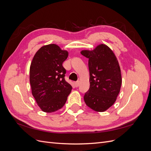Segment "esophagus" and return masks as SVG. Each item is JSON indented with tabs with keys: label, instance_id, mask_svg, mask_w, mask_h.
I'll use <instances>...</instances> for the list:
<instances>
[{
	"label": "esophagus",
	"instance_id": "esophagus-1",
	"mask_svg": "<svg viewBox=\"0 0 151 151\" xmlns=\"http://www.w3.org/2000/svg\"><path fill=\"white\" fill-rule=\"evenodd\" d=\"M74 85L75 87H76V88H77V87H79V86L80 85V82H79V81L74 82Z\"/></svg>",
	"mask_w": 151,
	"mask_h": 151
}]
</instances>
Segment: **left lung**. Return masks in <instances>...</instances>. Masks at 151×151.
<instances>
[{
	"mask_svg": "<svg viewBox=\"0 0 151 151\" xmlns=\"http://www.w3.org/2000/svg\"><path fill=\"white\" fill-rule=\"evenodd\" d=\"M81 53L89 59L90 86L84 101L93 110L104 111L115 102L120 91L122 75L116 57L103 44L93 51L83 50Z\"/></svg>",
	"mask_w": 151,
	"mask_h": 151,
	"instance_id": "8db88e82",
	"label": "left lung"
}]
</instances>
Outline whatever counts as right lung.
<instances>
[{"instance_id":"add662e5","label":"right lung","mask_w":151,"mask_h":151,"mask_svg":"<svg viewBox=\"0 0 151 151\" xmlns=\"http://www.w3.org/2000/svg\"><path fill=\"white\" fill-rule=\"evenodd\" d=\"M68 52L58 45L42 47L31 63L29 81L32 94L40 108L51 113L65 104L72 87L65 79L66 70L62 63Z\"/></svg>"}]
</instances>
